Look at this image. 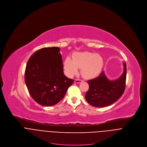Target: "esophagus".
Returning <instances> with one entry per match:
<instances>
[{"label": "esophagus", "instance_id": "esophagus-1", "mask_svg": "<svg viewBox=\"0 0 147 147\" xmlns=\"http://www.w3.org/2000/svg\"><path fill=\"white\" fill-rule=\"evenodd\" d=\"M74 82L75 83H77V84H78V83H80L81 82H82V80H78V79H76L74 80Z\"/></svg>", "mask_w": 147, "mask_h": 147}]
</instances>
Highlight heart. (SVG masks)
<instances>
[{
	"instance_id": "obj_1",
	"label": "heart",
	"mask_w": 147,
	"mask_h": 147,
	"mask_svg": "<svg viewBox=\"0 0 147 147\" xmlns=\"http://www.w3.org/2000/svg\"><path fill=\"white\" fill-rule=\"evenodd\" d=\"M103 66V60L100 55L84 52L76 53L72 59L66 57L63 67L66 74L69 77L76 74L79 68L83 77L91 79L100 73Z\"/></svg>"
}]
</instances>
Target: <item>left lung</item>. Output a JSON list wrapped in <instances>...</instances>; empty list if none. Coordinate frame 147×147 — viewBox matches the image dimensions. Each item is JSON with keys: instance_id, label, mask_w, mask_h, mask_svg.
<instances>
[{"instance_id": "obj_1", "label": "left lung", "mask_w": 147, "mask_h": 147, "mask_svg": "<svg viewBox=\"0 0 147 147\" xmlns=\"http://www.w3.org/2000/svg\"><path fill=\"white\" fill-rule=\"evenodd\" d=\"M123 73L115 80L108 79L103 71L99 76L88 80L89 90L86 94V100L91 105L102 108L111 105L124 93L126 80V64L123 63Z\"/></svg>"}]
</instances>
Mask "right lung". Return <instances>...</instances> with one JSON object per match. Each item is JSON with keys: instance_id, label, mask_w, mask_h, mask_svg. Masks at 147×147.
<instances>
[{"instance_id": "1", "label": "right lung", "mask_w": 147, "mask_h": 147, "mask_svg": "<svg viewBox=\"0 0 147 147\" xmlns=\"http://www.w3.org/2000/svg\"><path fill=\"white\" fill-rule=\"evenodd\" d=\"M59 47L44 48L27 61L25 83L33 99L44 107L53 106L63 98L74 82L63 73Z\"/></svg>"}]
</instances>
